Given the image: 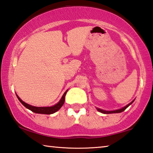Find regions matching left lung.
Wrapping results in <instances>:
<instances>
[{
    "label": "left lung",
    "mask_w": 153,
    "mask_h": 153,
    "mask_svg": "<svg viewBox=\"0 0 153 153\" xmlns=\"http://www.w3.org/2000/svg\"><path fill=\"white\" fill-rule=\"evenodd\" d=\"M135 100H134L132 102H130L129 104H128L127 105H126L125 107H124V108H122L121 109H116V110H113V111H106V110H103V109H101L100 108H96V109H97V110L98 111L101 112V113L102 114H117V113H121V112L124 111L128 107H129L131 104H132L134 101Z\"/></svg>",
    "instance_id": "8db88e82"
}]
</instances>
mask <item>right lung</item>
Listing matches in <instances>:
<instances>
[{
    "label": "right lung",
    "instance_id": "obj_1",
    "mask_svg": "<svg viewBox=\"0 0 153 153\" xmlns=\"http://www.w3.org/2000/svg\"><path fill=\"white\" fill-rule=\"evenodd\" d=\"M67 91H68V90H66V91L64 92L62 97L60 100L57 103L55 104L54 105L50 106V107H36V106L31 105H29V104H27V103L24 102L23 101L21 100L20 97H19L17 94H16V95H17L18 100H19L20 102L22 103L26 108H27L28 109H29V110L34 112V113L42 114H52L57 111H58L59 109L61 108V107L63 105L64 101H65V95L66 94Z\"/></svg>",
    "mask_w": 153,
    "mask_h": 153
}]
</instances>
